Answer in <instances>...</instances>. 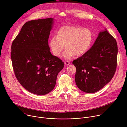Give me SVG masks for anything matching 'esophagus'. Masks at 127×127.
I'll list each match as a JSON object with an SVG mask.
<instances>
[{
    "label": "esophagus",
    "mask_w": 127,
    "mask_h": 127,
    "mask_svg": "<svg viewBox=\"0 0 127 127\" xmlns=\"http://www.w3.org/2000/svg\"><path fill=\"white\" fill-rule=\"evenodd\" d=\"M64 64H65V65L66 66H67V65H68L70 64V62H69V61H66L64 62Z\"/></svg>",
    "instance_id": "esophagus-1"
}]
</instances>
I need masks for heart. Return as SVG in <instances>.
I'll list each match as a JSON object with an SVG mask.
<instances>
[{
	"mask_svg": "<svg viewBox=\"0 0 127 127\" xmlns=\"http://www.w3.org/2000/svg\"><path fill=\"white\" fill-rule=\"evenodd\" d=\"M93 40L92 31L88 28L66 26L61 27L49 41L50 49L55 56H59L65 47L62 57L69 60L75 55L82 56L89 49Z\"/></svg>",
	"mask_w": 127,
	"mask_h": 127,
	"instance_id": "1",
	"label": "heart"
}]
</instances>
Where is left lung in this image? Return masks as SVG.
<instances>
[{
	"label": "left lung",
	"mask_w": 127,
	"mask_h": 127,
	"mask_svg": "<svg viewBox=\"0 0 127 127\" xmlns=\"http://www.w3.org/2000/svg\"><path fill=\"white\" fill-rule=\"evenodd\" d=\"M116 40L107 30L100 31L86 53L73 61L76 67L75 82L81 91L95 93L113 78L117 64Z\"/></svg>",
	"instance_id": "8db88e82"
}]
</instances>
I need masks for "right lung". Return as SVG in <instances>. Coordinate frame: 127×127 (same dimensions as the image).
Returning a JSON list of instances; mask_svg holds the SVG:
<instances>
[{
    "label": "right lung",
    "mask_w": 127,
    "mask_h": 127,
    "mask_svg": "<svg viewBox=\"0 0 127 127\" xmlns=\"http://www.w3.org/2000/svg\"><path fill=\"white\" fill-rule=\"evenodd\" d=\"M54 19L26 23L11 45V58L15 76L29 92L45 95L55 86L64 62L50 52L48 39Z\"/></svg>",
    "instance_id": "obj_1"
}]
</instances>
